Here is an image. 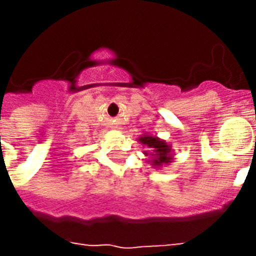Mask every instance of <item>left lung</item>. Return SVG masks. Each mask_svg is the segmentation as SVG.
<instances>
[{
	"mask_svg": "<svg viewBox=\"0 0 256 256\" xmlns=\"http://www.w3.org/2000/svg\"><path fill=\"white\" fill-rule=\"evenodd\" d=\"M138 141L146 148H150V150H145L144 155L150 156V160L148 159V163H150V166H154L155 168L166 166L174 159V154H172V145L164 140L150 134H144L142 137H140Z\"/></svg>",
	"mask_w": 256,
	"mask_h": 256,
	"instance_id": "obj_1",
	"label": "left lung"
}]
</instances>
